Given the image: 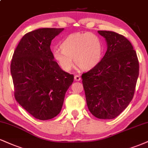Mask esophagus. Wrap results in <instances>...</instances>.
<instances>
[{"label": "esophagus", "instance_id": "esophagus-1", "mask_svg": "<svg viewBox=\"0 0 148 148\" xmlns=\"http://www.w3.org/2000/svg\"><path fill=\"white\" fill-rule=\"evenodd\" d=\"M81 78L79 75H75V76H74V80H75L76 81H81Z\"/></svg>", "mask_w": 148, "mask_h": 148}]
</instances>
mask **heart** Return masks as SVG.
<instances>
[{
  "instance_id": "1",
  "label": "heart",
  "mask_w": 148,
  "mask_h": 148,
  "mask_svg": "<svg viewBox=\"0 0 148 148\" xmlns=\"http://www.w3.org/2000/svg\"><path fill=\"white\" fill-rule=\"evenodd\" d=\"M60 49H54L53 56L63 70L69 72L74 60L83 69H90L100 62L103 43L100 37L94 34L74 33L62 42Z\"/></svg>"
}]
</instances>
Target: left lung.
I'll return each instance as SVG.
<instances>
[{"instance_id": "obj_1", "label": "left lung", "mask_w": 148, "mask_h": 148, "mask_svg": "<svg viewBox=\"0 0 148 148\" xmlns=\"http://www.w3.org/2000/svg\"><path fill=\"white\" fill-rule=\"evenodd\" d=\"M108 49L99 63L82 74L90 112L101 119H112L127 108L133 97L139 72L136 51L123 35L98 31Z\"/></svg>"}]
</instances>
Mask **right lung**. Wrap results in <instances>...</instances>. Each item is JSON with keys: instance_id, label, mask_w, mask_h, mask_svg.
<instances>
[{"instance_id": "1", "label": "right lung", "mask_w": 148, "mask_h": 148, "mask_svg": "<svg viewBox=\"0 0 148 148\" xmlns=\"http://www.w3.org/2000/svg\"><path fill=\"white\" fill-rule=\"evenodd\" d=\"M63 28H40L23 36L14 51L11 74L16 100L39 120L56 116L74 75L54 60L51 42Z\"/></svg>"}]
</instances>
